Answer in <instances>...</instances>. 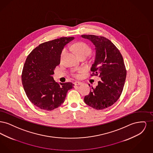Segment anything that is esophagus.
Wrapping results in <instances>:
<instances>
[{
  "label": "esophagus",
  "instance_id": "1",
  "mask_svg": "<svg viewBox=\"0 0 153 153\" xmlns=\"http://www.w3.org/2000/svg\"><path fill=\"white\" fill-rule=\"evenodd\" d=\"M81 84H82V82H80V81H76V82H74V85H81Z\"/></svg>",
  "mask_w": 153,
  "mask_h": 153
}]
</instances>
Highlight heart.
Returning a JSON list of instances; mask_svg holds the SVG:
<instances>
[{
	"label": "heart",
	"instance_id": "obj_1",
	"mask_svg": "<svg viewBox=\"0 0 153 153\" xmlns=\"http://www.w3.org/2000/svg\"><path fill=\"white\" fill-rule=\"evenodd\" d=\"M71 48L79 57L81 56H82V55L87 56L91 51L89 47L88 46L87 44L83 43V42H80L73 44L72 45ZM66 51V48H64L61 53V55H60L61 59L62 58L63 56L65 54ZM81 71H82L81 69L79 71V72H81ZM73 76L76 77H79L80 76V75L77 73H74Z\"/></svg>",
	"mask_w": 153,
	"mask_h": 153
}]
</instances>
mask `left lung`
Here are the masks:
<instances>
[{"label":"left lung","mask_w":153,"mask_h":153,"mask_svg":"<svg viewBox=\"0 0 153 153\" xmlns=\"http://www.w3.org/2000/svg\"><path fill=\"white\" fill-rule=\"evenodd\" d=\"M81 36L95 45L96 56L91 76L101 78L98 85L92 87L89 95L84 97V102L93 108L105 109L117 102L123 91L127 73L123 58L108 39L94 35Z\"/></svg>","instance_id":"left-lung-1"}]
</instances>
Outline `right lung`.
Listing matches in <instances>:
<instances>
[{
	"instance_id": "obj_1",
	"label": "right lung",
	"mask_w": 153,
	"mask_h": 153,
	"mask_svg": "<svg viewBox=\"0 0 153 153\" xmlns=\"http://www.w3.org/2000/svg\"><path fill=\"white\" fill-rule=\"evenodd\" d=\"M74 37H61L40 44L31 51L23 68L22 82L30 101L41 109L51 111L65 100L72 82L58 84L52 76L60 64V55Z\"/></svg>"
}]
</instances>
